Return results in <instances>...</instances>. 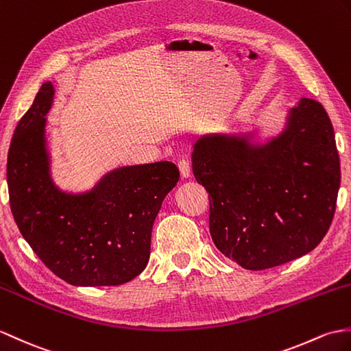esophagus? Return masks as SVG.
Segmentation results:
<instances>
[{
  "label": "esophagus",
  "instance_id": "1",
  "mask_svg": "<svg viewBox=\"0 0 351 351\" xmlns=\"http://www.w3.org/2000/svg\"><path fill=\"white\" fill-rule=\"evenodd\" d=\"M178 167H179V172H181V176L182 178H190L191 176V167H190V162L186 161V160H181L179 161V165H178Z\"/></svg>",
  "mask_w": 351,
  "mask_h": 351
}]
</instances>
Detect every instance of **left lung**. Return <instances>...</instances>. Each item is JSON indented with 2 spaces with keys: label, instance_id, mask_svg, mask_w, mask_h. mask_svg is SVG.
Instances as JSON below:
<instances>
[{
  "label": "left lung",
  "instance_id": "1",
  "mask_svg": "<svg viewBox=\"0 0 351 351\" xmlns=\"http://www.w3.org/2000/svg\"><path fill=\"white\" fill-rule=\"evenodd\" d=\"M193 173L209 193V230L226 257L262 271L313 251L332 224L341 182L332 122L302 99L286 128L265 145L248 136L206 134Z\"/></svg>",
  "mask_w": 351,
  "mask_h": 351
}]
</instances>
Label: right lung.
<instances>
[{
    "label": "right lung",
    "instance_id": "1",
    "mask_svg": "<svg viewBox=\"0 0 351 351\" xmlns=\"http://www.w3.org/2000/svg\"><path fill=\"white\" fill-rule=\"evenodd\" d=\"M46 82L19 121L7 157L10 208L40 260L71 286H119L148 265L151 233L167 193L179 181L169 161L106 173L91 191H61L49 173L46 113L53 100Z\"/></svg>",
    "mask_w": 351,
    "mask_h": 351
}]
</instances>
